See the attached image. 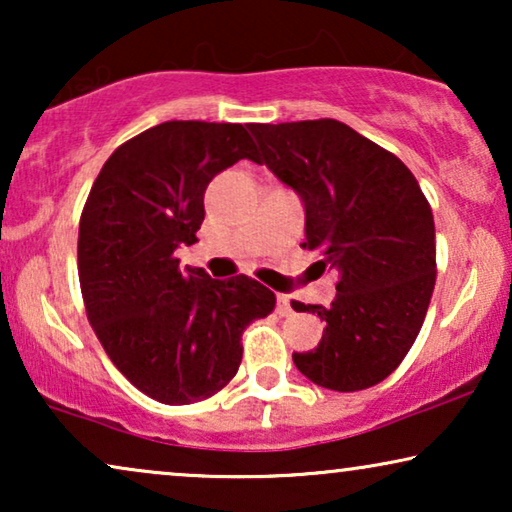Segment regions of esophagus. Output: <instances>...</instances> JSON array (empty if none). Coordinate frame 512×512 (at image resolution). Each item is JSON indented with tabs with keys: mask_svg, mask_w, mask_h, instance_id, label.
I'll list each match as a JSON object with an SVG mask.
<instances>
[{
	"mask_svg": "<svg viewBox=\"0 0 512 512\" xmlns=\"http://www.w3.org/2000/svg\"><path fill=\"white\" fill-rule=\"evenodd\" d=\"M293 310H291V298L284 296V293H279L277 296V314L279 317H289Z\"/></svg>",
	"mask_w": 512,
	"mask_h": 512,
	"instance_id": "obj_1",
	"label": "esophagus"
}]
</instances>
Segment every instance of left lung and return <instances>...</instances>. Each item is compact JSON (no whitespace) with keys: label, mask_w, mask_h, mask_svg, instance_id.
<instances>
[{"label":"left lung","mask_w":512,"mask_h":512,"mask_svg":"<svg viewBox=\"0 0 512 512\" xmlns=\"http://www.w3.org/2000/svg\"><path fill=\"white\" fill-rule=\"evenodd\" d=\"M263 163L305 202L303 249L338 272L317 349L293 354L307 380L333 391L380 384L415 345L436 286L429 200L401 158L335 121L251 123Z\"/></svg>","instance_id":"left-lung-1"}]
</instances>
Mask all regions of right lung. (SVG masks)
I'll return each mask as SVG.
<instances>
[{
    "instance_id": "1",
    "label": "right lung",
    "mask_w": 512,
    "mask_h": 512,
    "mask_svg": "<svg viewBox=\"0 0 512 512\" xmlns=\"http://www.w3.org/2000/svg\"><path fill=\"white\" fill-rule=\"evenodd\" d=\"M256 158L240 123L167 121L118 146L79 221V282L111 363L153 401L188 405L237 375L242 333L275 310L256 279L184 272L174 251L198 242L205 191L237 160Z\"/></svg>"
}]
</instances>
